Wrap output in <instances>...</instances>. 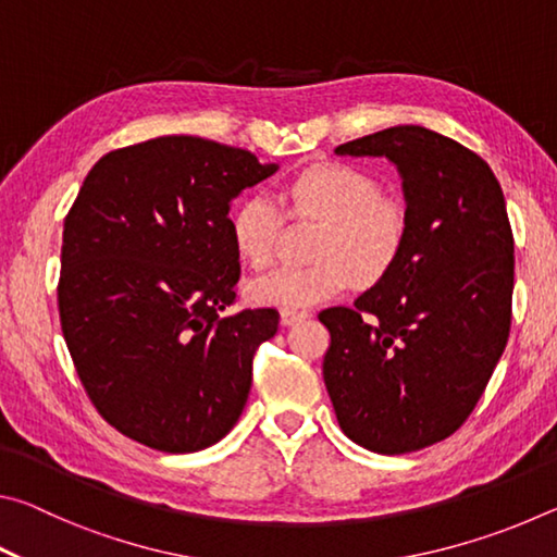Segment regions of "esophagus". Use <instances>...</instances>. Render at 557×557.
<instances>
[{
    "label": "esophagus",
    "instance_id": "34e87169",
    "mask_svg": "<svg viewBox=\"0 0 557 557\" xmlns=\"http://www.w3.org/2000/svg\"><path fill=\"white\" fill-rule=\"evenodd\" d=\"M307 317H309V312H305V309H282V312H280V319H282V324H285V326L297 324Z\"/></svg>",
    "mask_w": 557,
    "mask_h": 557
}]
</instances>
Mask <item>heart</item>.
Segmentation results:
<instances>
[{"label":"heart","mask_w":557,"mask_h":557,"mask_svg":"<svg viewBox=\"0 0 557 557\" xmlns=\"http://www.w3.org/2000/svg\"><path fill=\"white\" fill-rule=\"evenodd\" d=\"M292 219L322 221L309 265H282L248 282L256 305L299 309L342 292L348 282L375 285L400 260L410 235V213L398 196L383 194L363 169L344 162H317L292 174L280 188ZM285 223L280 203L250 194L235 203L231 235L238 256L252 268L275 258Z\"/></svg>","instance_id":"b5f03b06"}]
</instances>
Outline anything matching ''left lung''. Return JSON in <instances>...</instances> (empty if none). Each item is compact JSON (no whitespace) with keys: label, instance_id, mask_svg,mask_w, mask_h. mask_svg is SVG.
I'll return each mask as SVG.
<instances>
[{"label":"left lung","instance_id":"1","mask_svg":"<svg viewBox=\"0 0 557 557\" xmlns=\"http://www.w3.org/2000/svg\"><path fill=\"white\" fill-rule=\"evenodd\" d=\"M336 154L388 157L403 176L410 235L395 268L354 301L319 312L322 363L344 435L405 455L465 425L511 332L513 233L482 157L420 125Z\"/></svg>","mask_w":557,"mask_h":557}]
</instances>
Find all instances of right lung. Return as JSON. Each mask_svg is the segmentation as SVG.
Instances as JSON below:
<instances>
[{
  "instance_id": "1",
  "label": "right lung",
  "mask_w": 557,
  "mask_h": 557,
  "mask_svg": "<svg viewBox=\"0 0 557 557\" xmlns=\"http://www.w3.org/2000/svg\"><path fill=\"white\" fill-rule=\"evenodd\" d=\"M277 172L248 149L169 135L100 157L63 221L59 314L90 403L122 435L199 451L233 430L277 309L238 301L231 203Z\"/></svg>"
}]
</instances>
